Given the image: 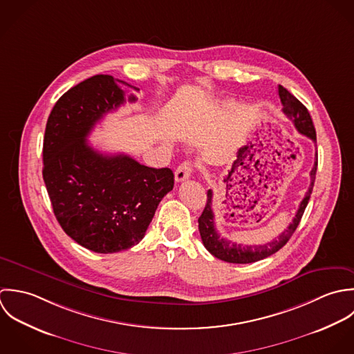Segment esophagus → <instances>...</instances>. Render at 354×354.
I'll return each mask as SVG.
<instances>
[{
  "mask_svg": "<svg viewBox=\"0 0 354 354\" xmlns=\"http://www.w3.org/2000/svg\"><path fill=\"white\" fill-rule=\"evenodd\" d=\"M193 172V164L190 161H185L182 162L176 171H175V180L176 182H183L186 179H189L192 176Z\"/></svg>",
  "mask_w": 354,
  "mask_h": 354,
  "instance_id": "34e87169",
  "label": "esophagus"
}]
</instances>
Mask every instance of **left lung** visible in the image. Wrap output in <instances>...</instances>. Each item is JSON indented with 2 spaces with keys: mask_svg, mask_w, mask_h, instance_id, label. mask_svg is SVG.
<instances>
[{
  "mask_svg": "<svg viewBox=\"0 0 354 354\" xmlns=\"http://www.w3.org/2000/svg\"><path fill=\"white\" fill-rule=\"evenodd\" d=\"M279 97L282 102L283 113L292 120L295 129L305 137L310 138L312 141L316 142V130L313 126V122L310 119V115L308 109L290 93L287 91L283 86L279 84ZM316 171H317V153L315 157V165L310 171V185L309 189L304 197V200L299 204V208L295 213L292 221L288 224V227L283 231L282 234L275 238L274 241L266 243V245H254V246H245L241 243H235L232 241H228L223 236L218 235L214 227V213L212 209V190H208V200L207 205L204 208V212L198 218V230L200 235L203 239L204 246L207 250L217 257L218 260L227 261V263H234V264H249V263H256L259 260H263L266 257H270L271 254L277 253L279 249L288 242L291 235L294 234L295 228L298 227L301 217L305 212V208L309 203L313 185H315V178H316Z\"/></svg>",
  "mask_w": 354,
  "mask_h": 354,
  "instance_id": "8db88e82",
  "label": "left lung"
}]
</instances>
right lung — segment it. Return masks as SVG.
<instances>
[{
    "label": "right lung",
    "instance_id": "add662e5",
    "mask_svg": "<svg viewBox=\"0 0 354 354\" xmlns=\"http://www.w3.org/2000/svg\"><path fill=\"white\" fill-rule=\"evenodd\" d=\"M138 87L94 75L53 106L44 138V180L62 228L80 246L116 253L140 243L167 193L169 168H150L127 154H102L86 141L94 126Z\"/></svg>",
    "mask_w": 354,
    "mask_h": 354
}]
</instances>
